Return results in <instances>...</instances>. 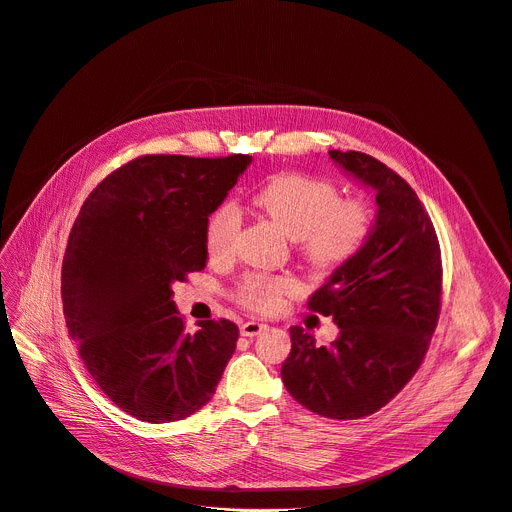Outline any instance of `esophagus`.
Wrapping results in <instances>:
<instances>
[{"label":"esophagus","instance_id":"esophagus-1","mask_svg":"<svg viewBox=\"0 0 512 512\" xmlns=\"http://www.w3.org/2000/svg\"><path fill=\"white\" fill-rule=\"evenodd\" d=\"M265 329H267V324H263L259 320H247V322L241 324V335L243 337H257Z\"/></svg>","mask_w":512,"mask_h":512}]
</instances>
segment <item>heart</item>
Here are the masks:
<instances>
[{
  "instance_id": "b5f03b06",
  "label": "heart",
  "mask_w": 512,
  "mask_h": 512,
  "mask_svg": "<svg viewBox=\"0 0 512 512\" xmlns=\"http://www.w3.org/2000/svg\"><path fill=\"white\" fill-rule=\"evenodd\" d=\"M251 204L290 239L302 259L316 271H335L351 261L371 230V212L361 200H339L335 185L304 173H282L267 179ZM241 220L237 210L222 204L206 220V251L224 261L235 251ZM300 288L292 277L249 275L239 290L243 304L255 310L280 308Z\"/></svg>"
}]
</instances>
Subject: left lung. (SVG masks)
<instances>
[{"mask_svg":"<svg viewBox=\"0 0 512 512\" xmlns=\"http://www.w3.org/2000/svg\"><path fill=\"white\" fill-rule=\"evenodd\" d=\"M341 171L376 192V218L359 253L335 269L308 308L333 316L339 337L318 347L292 327L286 390L308 410L353 421L378 412L416 374L441 306V251L410 185L359 151H329Z\"/></svg>","mask_w":512,"mask_h":512,"instance_id":"left-lung-1","label":"left lung"}]
</instances>
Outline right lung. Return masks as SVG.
<instances>
[{
  "mask_svg": "<svg viewBox=\"0 0 512 512\" xmlns=\"http://www.w3.org/2000/svg\"><path fill=\"white\" fill-rule=\"evenodd\" d=\"M251 161L138 157L89 194L71 228L61 271L69 335L91 378L138 421L200 410L237 349L230 320L183 329L173 284L206 267V220Z\"/></svg>",
  "mask_w": 512,
  "mask_h": 512,
  "instance_id": "add662e5",
  "label": "right lung"
}]
</instances>
